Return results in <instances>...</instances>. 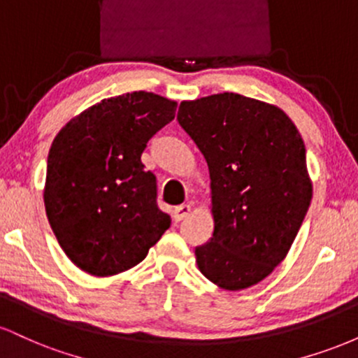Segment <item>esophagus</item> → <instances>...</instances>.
Here are the masks:
<instances>
[{"label": "esophagus", "instance_id": "obj_1", "mask_svg": "<svg viewBox=\"0 0 358 358\" xmlns=\"http://www.w3.org/2000/svg\"><path fill=\"white\" fill-rule=\"evenodd\" d=\"M190 212H192L190 205H187V203L178 205V207H175V210H173V219H175L176 222L187 219V217L190 215Z\"/></svg>", "mask_w": 358, "mask_h": 358}]
</instances>
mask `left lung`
Returning a JSON list of instances; mask_svg holds the SVG:
<instances>
[{
    "label": "left lung",
    "instance_id": "obj_1",
    "mask_svg": "<svg viewBox=\"0 0 358 358\" xmlns=\"http://www.w3.org/2000/svg\"><path fill=\"white\" fill-rule=\"evenodd\" d=\"M176 119L210 173L213 236L196 266L222 289L257 285L286 257L313 195L301 134L278 106L234 92L183 101Z\"/></svg>",
    "mask_w": 358,
    "mask_h": 358
}]
</instances>
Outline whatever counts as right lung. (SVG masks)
Masks as SVG:
<instances>
[{"instance_id":"1","label":"right lung","mask_w":358,"mask_h":358,"mask_svg":"<svg viewBox=\"0 0 358 358\" xmlns=\"http://www.w3.org/2000/svg\"><path fill=\"white\" fill-rule=\"evenodd\" d=\"M175 110L158 94L127 92L90 106L53 139L45 210L77 268L101 278L134 268L170 227L141 155Z\"/></svg>"}]
</instances>
